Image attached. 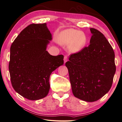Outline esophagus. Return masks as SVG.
<instances>
[{"label":"esophagus","mask_w":122,"mask_h":122,"mask_svg":"<svg viewBox=\"0 0 122 122\" xmlns=\"http://www.w3.org/2000/svg\"><path fill=\"white\" fill-rule=\"evenodd\" d=\"M64 63L65 64L66 62L68 61V57L67 56H65L64 58Z\"/></svg>","instance_id":"1"}]
</instances>
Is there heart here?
<instances>
[{"instance_id": "b5f03b06", "label": "heart", "mask_w": 122, "mask_h": 122, "mask_svg": "<svg viewBox=\"0 0 122 122\" xmlns=\"http://www.w3.org/2000/svg\"><path fill=\"white\" fill-rule=\"evenodd\" d=\"M58 43L61 45H68V50L71 53H77L86 45L87 39L82 32L74 29H67L61 31L58 36Z\"/></svg>"}]
</instances>
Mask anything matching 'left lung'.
I'll list each match as a JSON object with an SVG mask.
<instances>
[{
	"instance_id": "8db88e82",
	"label": "left lung",
	"mask_w": 122,
	"mask_h": 122,
	"mask_svg": "<svg viewBox=\"0 0 122 122\" xmlns=\"http://www.w3.org/2000/svg\"><path fill=\"white\" fill-rule=\"evenodd\" d=\"M90 30V45L71 55L66 66L74 96L92 102L109 92L116 67L114 51L107 40L97 29L91 28Z\"/></svg>"
}]
</instances>
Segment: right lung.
I'll list each match as a JSON object with an SVG mask.
<instances>
[{
  "label": "right lung",
  "instance_id": "add662e5",
  "mask_svg": "<svg viewBox=\"0 0 122 122\" xmlns=\"http://www.w3.org/2000/svg\"><path fill=\"white\" fill-rule=\"evenodd\" d=\"M46 23L31 24L17 36L10 48L9 69L12 86L30 100L47 96L51 74L64 64V56H52L46 50L52 40Z\"/></svg>",
  "mask_w": 122,
  "mask_h": 122
}]
</instances>
